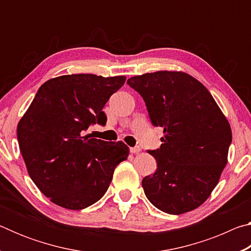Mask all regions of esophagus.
I'll return each mask as SVG.
<instances>
[{
	"mask_svg": "<svg viewBox=\"0 0 251 251\" xmlns=\"http://www.w3.org/2000/svg\"><path fill=\"white\" fill-rule=\"evenodd\" d=\"M129 151H130L131 154H137V152H139L142 150H141V147L137 146V147H131Z\"/></svg>",
	"mask_w": 251,
	"mask_h": 251,
	"instance_id": "esophagus-1",
	"label": "esophagus"
}]
</instances>
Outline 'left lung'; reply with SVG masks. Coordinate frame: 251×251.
Segmentation results:
<instances>
[{
    "label": "left lung",
    "instance_id": "left-lung-1",
    "mask_svg": "<svg viewBox=\"0 0 251 251\" xmlns=\"http://www.w3.org/2000/svg\"><path fill=\"white\" fill-rule=\"evenodd\" d=\"M127 84L145 100L151 123L164 128L160 148L151 151L157 169L142 181L152 205L180 215L205 202L228 161L231 128L207 88L192 75L158 71Z\"/></svg>",
    "mask_w": 251,
    "mask_h": 251
}]
</instances>
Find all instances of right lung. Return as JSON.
I'll return each mask as SVG.
<instances>
[{
	"instance_id": "right-lung-1",
	"label": "right lung",
	"mask_w": 251,
	"mask_h": 251,
	"mask_svg": "<svg viewBox=\"0 0 251 251\" xmlns=\"http://www.w3.org/2000/svg\"><path fill=\"white\" fill-rule=\"evenodd\" d=\"M126 76L62 75L45 82L18 124L20 151L34 184L55 205L79 210L104 196L129 148L84 135Z\"/></svg>"
}]
</instances>
